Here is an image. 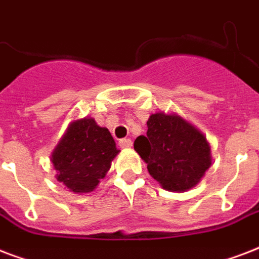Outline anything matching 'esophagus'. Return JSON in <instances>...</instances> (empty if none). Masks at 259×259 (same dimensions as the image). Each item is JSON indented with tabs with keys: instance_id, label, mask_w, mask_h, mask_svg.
Here are the masks:
<instances>
[{
	"instance_id": "34e87169",
	"label": "esophagus",
	"mask_w": 259,
	"mask_h": 259,
	"mask_svg": "<svg viewBox=\"0 0 259 259\" xmlns=\"http://www.w3.org/2000/svg\"><path fill=\"white\" fill-rule=\"evenodd\" d=\"M132 145H133V142H132V140H129V138H122V140H119V146H121L122 149L132 148Z\"/></svg>"
}]
</instances>
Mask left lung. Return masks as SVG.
I'll use <instances>...</instances> for the list:
<instances>
[{"label": "left lung", "instance_id": "left-lung-1", "mask_svg": "<svg viewBox=\"0 0 259 259\" xmlns=\"http://www.w3.org/2000/svg\"><path fill=\"white\" fill-rule=\"evenodd\" d=\"M146 125V137L136 138L134 150L150 176L170 192L196 187L212 162L204 134L176 113L152 114Z\"/></svg>", "mask_w": 259, "mask_h": 259}]
</instances>
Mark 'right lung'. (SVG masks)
I'll list each match as a JSON object with an SVG mask.
<instances>
[{"label":"right lung","instance_id":"obj_1","mask_svg":"<svg viewBox=\"0 0 259 259\" xmlns=\"http://www.w3.org/2000/svg\"><path fill=\"white\" fill-rule=\"evenodd\" d=\"M119 150L109 129L84 117L68 125L52 152L56 180L74 193L93 192L109 172Z\"/></svg>","mask_w":259,"mask_h":259}]
</instances>
